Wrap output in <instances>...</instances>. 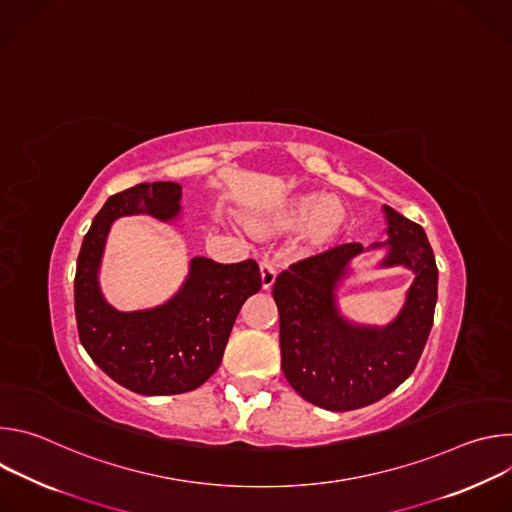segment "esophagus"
Segmentation results:
<instances>
[{"instance_id": "obj_1", "label": "esophagus", "mask_w": 512, "mask_h": 512, "mask_svg": "<svg viewBox=\"0 0 512 512\" xmlns=\"http://www.w3.org/2000/svg\"><path fill=\"white\" fill-rule=\"evenodd\" d=\"M259 271H261V285H263V289H271V285L275 283V277H277L275 267L269 261H261L259 263Z\"/></svg>"}]
</instances>
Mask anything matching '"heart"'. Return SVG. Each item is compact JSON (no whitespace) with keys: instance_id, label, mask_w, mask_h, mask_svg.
Masks as SVG:
<instances>
[{"instance_id":"heart-1","label":"heart","mask_w":512,"mask_h":512,"mask_svg":"<svg viewBox=\"0 0 512 512\" xmlns=\"http://www.w3.org/2000/svg\"><path fill=\"white\" fill-rule=\"evenodd\" d=\"M346 225V210L338 200L320 192H306L287 198L269 214L251 223L259 235H275L304 227V241L310 249L330 245Z\"/></svg>"}]
</instances>
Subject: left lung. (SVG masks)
I'll return each mask as SVG.
<instances>
[{
  "label": "left lung",
  "mask_w": 512,
  "mask_h": 512,
  "mask_svg": "<svg viewBox=\"0 0 512 512\" xmlns=\"http://www.w3.org/2000/svg\"><path fill=\"white\" fill-rule=\"evenodd\" d=\"M389 247L381 267L415 273L399 316L379 328L348 322L336 306V287L364 249L346 243L281 271L273 285L279 310L281 369L306 401L328 411H352L395 391L417 367L437 302V265L425 231L383 206Z\"/></svg>",
  "instance_id": "obj_1"
}]
</instances>
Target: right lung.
Returning <instances> with one entry per match:
<instances>
[{"label": "right lung", "mask_w": 512, "mask_h": 512, "mask_svg": "<svg viewBox=\"0 0 512 512\" xmlns=\"http://www.w3.org/2000/svg\"><path fill=\"white\" fill-rule=\"evenodd\" d=\"M182 186L137 184L113 194L83 239L75 275L79 338L99 369L139 395H178L208 381L223 360L245 300L261 289L253 259L223 265L194 257L178 294L152 310L119 312L101 294L99 267L115 218L150 214L170 223Z\"/></svg>", "instance_id": "right-lung-1"}]
</instances>
